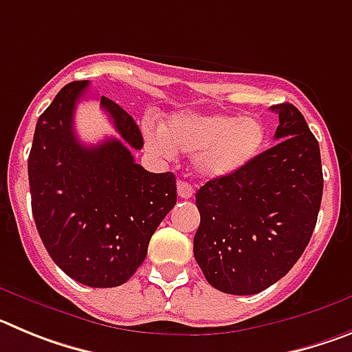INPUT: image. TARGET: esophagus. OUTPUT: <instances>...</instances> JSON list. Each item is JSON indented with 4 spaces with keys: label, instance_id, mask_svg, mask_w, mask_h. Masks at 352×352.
Masks as SVG:
<instances>
[{
    "label": "esophagus",
    "instance_id": "obj_1",
    "mask_svg": "<svg viewBox=\"0 0 352 352\" xmlns=\"http://www.w3.org/2000/svg\"><path fill=\"white\" fill-rule=\"evenodd\" d=\"M192 194H194V190H192V186L188 185L186 182H179L178 183V195L182 199H190Z\"/></svg>",
    "mask_w": 352,
    "mask_h": 352
}]
</instances>
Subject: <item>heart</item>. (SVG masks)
Instances as JSON below:
<instances>
[{
	"mask_svg": "<svg viewBox=\"0 0 352 352\" xmlns=\"http://www.w3.org/2000/svg\"><path fill=\"white\" fill-rule=\"evenodd\" d=\"M148 148L155 155L173 158L176 149L195 153L194 170L204 179H223L247 169L266 142L263 121L232 114L174 113L166 129L144 125Z\"/></svg>",
	"mask_w": 352,
	"mask_h": 352,
	"instance_id": "1",
	"label": "heart"
}]
</instances>
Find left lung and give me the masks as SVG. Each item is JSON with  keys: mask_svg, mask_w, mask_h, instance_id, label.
<instances>
[{"mask_svg": "<svg viewBox=\"0 0 352 352\" xmlns=\"http://www.w3.org/2000/svg\"><path fill=\"white\" fill-rule=\"evenodd\" d=\"M278 114L273 148L247 169L211 179L195 194L201 223L194 257L227 294H257L280 280L312 238L322 199L319 142L292 104Z\"/></svg>", "mask_w": 352, "mask_h": 352, "instance_id": "1", "label": "left lung"}]
</instances>
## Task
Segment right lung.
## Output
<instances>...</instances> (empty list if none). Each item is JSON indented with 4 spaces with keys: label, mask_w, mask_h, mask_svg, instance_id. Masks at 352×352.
<instances>
[{
    "label": "right lung",
    "mask_w": 352,
    "mask_h": 352,
    "mask_svg": "<svg viewBox=\"0 0 352 352\" xmlns=\"http://www.w3.org/2000/svg\"><path fill=\"white\" fill-rule=\"evenodd\" d=\"M88 80L67 84L36 121L28 158L31 210L49 256L89 287L125 284L146 259L149 239L176 204L173 173H149L130 149L144 141L133 118L102 96L121 139L86 146L74 113Z\"/></svg>",
    "instance_id": "1"
}]
</instances>
